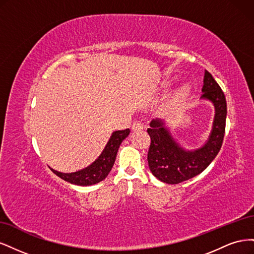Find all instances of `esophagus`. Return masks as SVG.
Masks as SVG:
<instances>
[{
	"label": "esophagus",
	"instance_id": "34e87169",
	"mask_svg": "<svg viewBox=\"0 0 254 254\" xmlns=\"http://www.w3.org/2000/svg\"><path fill=\"white\" fill-rule=\"evenodd\" d=\"M131 129L134 130V131H136V130H142V129H143V124H142V123H140V122L135 121V122L132 123Z\"/></svg>",
	"mask_w": 254,
	"mask_h": 254
}]
</instances>
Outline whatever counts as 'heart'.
Returning a JSON list of instances; mask_svg holds the SVG:
<instances>
[{
    "label": "heart",
    "mask_w": 254,
    "mask_h": 254,
    "mask_svg": "<svg viewBox=\"0 0 254 254\" xmlns=\"http://www.w3.org/2000/svg\"><path fill=\"white\" fill-rule=\"evenodd\" d=\"M189 93H190L189 87L183 86V87H181L179 90L176 91V93L172 96L170 103H171L172 105H175V104H177V103H180V102H182L183 99L189 95Z\"/></svg>",
    "instance_id": "heart-1"
}]
</instances>
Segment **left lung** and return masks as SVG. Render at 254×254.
<instances>
[{
    "label": "left lung",
    "mask_w": 254,
    "mask_h": 254,
    "mask_svg": "<svg viewBox=\"0 0 254 254\" xmlns=\"http://www.w3.org/2000/svg\"><path fill=\"white\" fill-rule=\"evenodd\" d=\"M202 99L212 102L215 108L212 131L200 148L187 150L176 142L162 120H152L147 132L150 135L148 166L160 181L178 184L202 173L219 152L224 141L227 117V103L224 92L213 76L205 71Z\"/></svg>",
    "instance_id": "8db88e82"
}]
</instances>
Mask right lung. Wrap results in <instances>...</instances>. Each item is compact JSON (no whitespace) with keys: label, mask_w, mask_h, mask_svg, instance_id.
<instances>
[{"label":"right lung","mask_w":254,"mask_h":254,"mask_svg":"<svg viewBox=\"0 0 254 254\" xmlns=\"http://www.w3.org/2000/svg\"><path fill=\"white\" fill-rule=\"evenodd\" d=\"M129 132V129L114 131L111 134L108 143L105 146V148L101 155H99V157L93 163L90 164L86 168H83V170L67 174L57 172L55 170H53V168H51V170L54 174H56L58 177H60L61 179H64V181H67L72 184H76V186L87 187L101 182L110 173L111 168L114 164L115 158H117V153L120 145L128 136Z\"/></svg>","instance_id":"obj_1"}]
</instances>
